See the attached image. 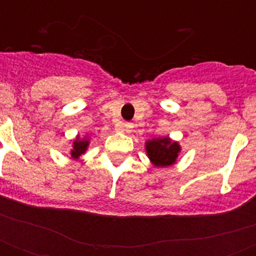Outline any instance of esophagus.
I'll list each match as a JSON object with an SVG mask.
<instances>
[{"instance_id":"obj_1","label":"esophagus","mask_w":256,"mask_h":256,"mask_svg":"<svg viewBox=\"0 0 256 256\" xmlns=\"http://www.w3.org/2000/svg\"><path fill=\"white\" fill-rule=\"evenodd\" d=\"M118 130H122V132H130L132 130V124H122L118 126Z\"/></svg>"}]
</instances>
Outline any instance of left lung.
Wrapping results in <instances>:
<instances>
[{
    "label": "left lung",
    "mask_w": 256,
    "mask_h": 256,
    "mask_svg": "<svg viewBox=\"0 0 256 256\" xmlns=\"http://www.w3.org/2000/svg\"><path fill=\"white\" fill-rule=\"evenodd\" d=\"M146 152L148 160L156 168H168L176 162L180 146L178 142L171 140L168 136L156 138L146 142Z\"/></svg>",
    "instance_id": "obj_1"
}]
</instances>
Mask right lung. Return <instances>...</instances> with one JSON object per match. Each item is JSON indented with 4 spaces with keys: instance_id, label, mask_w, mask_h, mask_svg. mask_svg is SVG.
<instances>
[{
    "instance_id": "obj_1",
    "label": "right lung",
    "mask_w": 256,
    "mask_h": 256,
    "mask_svg": "<svg viewBox=\"0 0 256 256\" xmlns=\"http://www.w3.org/2000/svg\"><path fill=\"white\" fill-rule=\"evenodd\" d=\"M88 148V138H80V136H77V140L73 142V148H72V158L73 160H78L82 154H85V152Z\"/></svg>"
}]
</instances>
